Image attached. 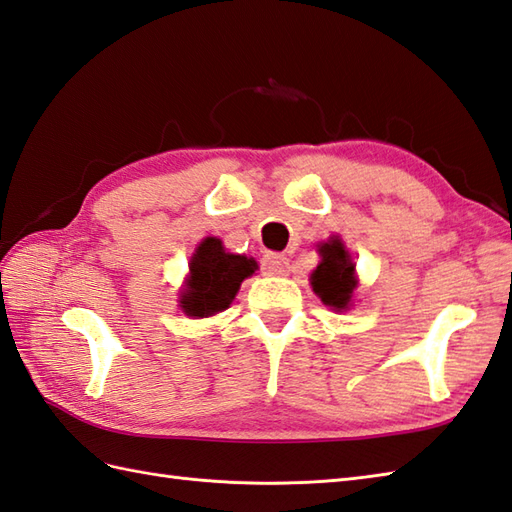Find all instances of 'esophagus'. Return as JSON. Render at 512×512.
Returning <instances> with one entry per match:
<instances>
[{"label":"esophagus","instance_id":"1","mask_svg":"<svg viewBox=\"0 0 512 512\" xmlns=\"http://www.w3.org/2000/svg\"><path fill=\"white\" fill-rule=\"evenodd\" d=\"M264 270L268 275H285V270H288V257L281 253H268L264 257Z\"/></svg>","mask_w":512,"mask_h":512}]
</instances>
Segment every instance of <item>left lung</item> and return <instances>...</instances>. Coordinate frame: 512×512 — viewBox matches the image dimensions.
I'll use <instances>...</instances> for the list:
<instances>
[{
	"instance_id": "1",
	"label": "left lung",
	"mask_w": 512,
	"mask_h": 512,
	"mask_svg": "<svg viewBox=\"0 0 512 512\" xmlns=\"http://www.w3.org/2000/svg\"><path fill=\"white\" fill-rule=\"evenodd\" d=\"M318 251L323 261L314 270L312 288L325 305L334 307V310H347L355 288L353 261L340 240H329Z\"/></svg>"
}]
</instances>
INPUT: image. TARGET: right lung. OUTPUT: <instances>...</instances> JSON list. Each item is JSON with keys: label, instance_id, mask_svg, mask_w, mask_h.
<instances>
[{"label": "right lung", "instance_id": "obj_1", "mask_svg": "<svg viewBox=\"0 0 512 512\" xmlns=\"http://www.w3.org/2000/svg\"><path fill=\"white\" fill-rule=\"evenodd\" d=\"M257 264L244 255L224 253L222 242L207 237L192 257L187 290L181 296L185 314L205 318L227 310L240 283L251 277Z\"/></svg>", "mask_w": 512, "mask_h": 512}]
</instances>
